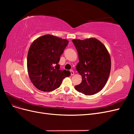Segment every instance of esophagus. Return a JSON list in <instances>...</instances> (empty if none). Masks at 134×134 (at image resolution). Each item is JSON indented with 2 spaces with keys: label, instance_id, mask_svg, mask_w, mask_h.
I'll return each instance as SVG.
<instances>
[{
  "label": "esophagus",
  "instance_id": "34e87169",
  "mask_svg": "<svg viewBox=\"0 0 134 134\" xmlns=\"http://www.w3.org/2000/svg\"><path fill=\"white\" fill-rule=\"evenodd\" d=\"M70 73H71V75H73L74 74V72L72 70H70Z\"/></svg>",
  "mask_w": 134,
  "mask_h": 134
}]
</instances>
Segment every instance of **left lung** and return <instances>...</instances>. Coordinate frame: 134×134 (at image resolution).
<instances>
[{"label": "left lung", "mask_w": 134, "mask_h": 134, "mask_svg": "<svg viewBox=\"0 0 134 134\" xmlns=\"http://www.w3.org/2000/svg\"><path fill=\"white\" fill-rule=\"evenodd\" d=\"M79 62L76 70L82 81L75 89L86 96L94 94L106 84L111 71V58L106 47L95 38L72 40Z\"/></svg>", "instance_id": "8db88e82"}]
</instances>
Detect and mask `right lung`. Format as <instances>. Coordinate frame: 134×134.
I'll return each instance as SVG.
<instances>
[{"instance_id": "right-lung-1", "label": "right lung", "mask_w": 134, "mask_h": 134, "mask_svg": "<svg viewBox=\"0 0 134 134\" xmlns=\"http://www.w3.org/2000/svg\"><path fill=\"white\" fill-rule=\"evenodd\" d=\"M68 43L67 40L46 35L31 44L27 55V70L31 82L38 90L54 91L70 75L69 70H60L58 64Z\"/></svg>"}]
</instances>
